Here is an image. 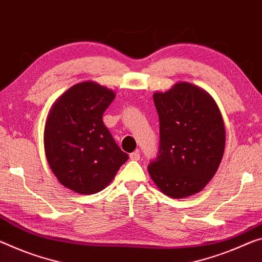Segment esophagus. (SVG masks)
<instances>
[{
  "instance_id": "34e87169",
  "label": "esophagus",
  "mask_w": 262,
  "mask_h": 262,
  "mask_svg": "<svg viewBox=\"0 0 262 262\" xmlns=\"http://www.w3.org/2000/svg\"><path fill=\"white\" fill-rule=\"evenodd\" d=\"M130 159H131V160H139V159H140L139 152H138V151L132 152V154L130 155Z\"/></svg>"
}]
</instances>
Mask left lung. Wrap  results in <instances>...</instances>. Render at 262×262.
Returning a JSON list of instances; mask_svg holds the SVG:
<instances>
[{
    "mask_svg": "<svg viewBox=\"0 0 262 262\" xmlns=\"http://www.w3.org/2000/svg\"><path fill=\"white\" fill-rule=\"evenodd\" d=\"M159 116L158 157L148 174L164 194L182 199L206 186L223 159L226 132L218 104L201 88L178 82L155 92Z\"/></svg>",
    "mask_w": 262,
    "mask_h": 262,
    "instance_id": "1",
    "label": "left lung"
}]
</instances>
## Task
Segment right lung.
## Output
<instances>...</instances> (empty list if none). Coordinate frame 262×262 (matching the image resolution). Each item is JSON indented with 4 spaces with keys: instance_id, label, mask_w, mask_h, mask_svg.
I'll list each match as a JSON object with an SVG mask.
<instances>
[{
    "instance_id": "obj_1",
    "label": "right lung",
    "mask_w": 262,
    "mask_h": 262,
    "mask_svg": "<svg viewBox=\"0 0 262 262\" xmlns=\"http://www.w3.org/2000/svg\"><path fill=\"white\" fill-rule=\"evenodd\" d=\"M115 97V91L86 80L52 104L44 127V150L56 178L71 191L100 192L128 159L103 123L104 111Z\"/></svg>"
}]
</instances>
